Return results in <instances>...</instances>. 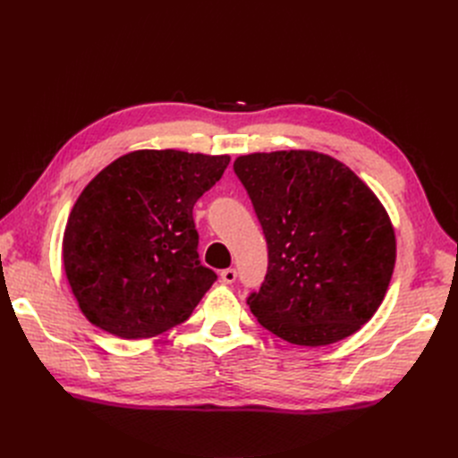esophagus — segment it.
<instances>
[{
    "label": "esophagus",
    "instance_id": "obj_1",
    "mask_svg": "<svg viewBox=\"0 0 458 458\" xmlns=\"http://www.w3.org/2000/svg\"><path fill=\"white\" fill-rule=\"evenodd\" d=\"M235 278H237V271L235 269H225L223 273H221V280L225 282V284H233L235 282Z\"/></svg>",
    "mask_w": 458,
    "mask_h": 458
}]
</instances>
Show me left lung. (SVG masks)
I'll return each mask as SVG.
<instances>
[{"label":"left lung","mask_w":458,"mask_h":458,"mask_svg":"<svg viewBox=\"0 0 458 458\" xmlns=\"http://www.w3.org/2000/svg\"><path fill=\"white\" fill-rule=\"evenodd\" d=\"M266 233L269 266L247 304L263 328L306 347L362 328L392 280L395 233L386 209L349 166L311 150L233 161Z\"/></svg>","instance_id":"obj_1"}]
</instances>
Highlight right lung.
<instances>
[{
	"instance_id": "add662e5",
	"label": "right lung",
	"mask_w": 458,
	"mask_h": 458,
	"mask_svg": "<svg viewBox=\"0 0 458 458\" xmlns=\"http://www.w3.org/2000/svg\"><path fill=\"white\" fill-rule=\"evenodd\" d=\"M228 163V156L137 150L83 189L66 223L63 261L92 325L140 340L189 319L216 280L200 263L192 208Z\"/></svg>"
}]
</instances>
